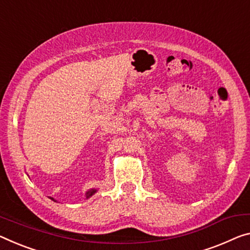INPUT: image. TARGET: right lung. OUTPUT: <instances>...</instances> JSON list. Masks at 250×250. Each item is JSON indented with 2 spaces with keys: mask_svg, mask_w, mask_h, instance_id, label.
I'll return each instance as SVG.
<instances>
[{
  "mask_svg": "<svg viewBox=\"0 0 250 250\" xmlns=\"http://www.w3.org/2000/svg\"><path fill=\"white\" fill-rule=\"evenodd\" d=\"M95 192H96V190H95V189H91V190H89V191H88L87 193H86V197H87V198L91 197V195H93V194L95 193Z\"/></svg>",
  "mask_w": 250,
  "mask_h": 250,
  "instance_id": "1",
  "label": "right lung"
}]
</instances>
